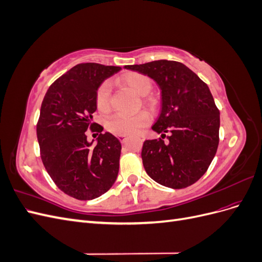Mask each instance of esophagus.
Here are the masks:
<instances>
[{
    "instance_id": "esophagus-1",
    "label": "esophagus",
    "mask_w": 262,
    "mask_h": 262,
    "mask_svg": "<svg viewBox=\"0 0 262 262\" xmlns=\"http://www.w3.org/2000/svg\"><path fill=\"white\" fill-rule=\"evenodd\" d=\"M118 137H119V139H120L122 143H124L125 140H126V137H128V136H125V134H120V136H118Z\"/></svg>"
}]
</instances>
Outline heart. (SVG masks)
Masks as SVG:
<instances>
[{"label": "heart", "mask_w": 262, "mask_h": 262, "mask_svg": "<svg viewBox=\"0 0 262 262\" xmlns=\"http://www.w3.org/2000/svg\"><path fill=\"white\" fill-rule=\"evenodd\" d=\"M121 81L139 96H145L152 90V83L149 78L140 73L132 72L125 74ZM110 97H112V84L106 81L99 85L96 91V96H95L96 107L99 112L107 113L110 109ZM148 122L149 116L145 112H140L133 115L116 114L108 119L106 126L110 132L117 134V136H120V134L129 136V134L139 133L142 128L148 124Z\"/></svg>", "instance_id": "obj_1"}]
</instances>
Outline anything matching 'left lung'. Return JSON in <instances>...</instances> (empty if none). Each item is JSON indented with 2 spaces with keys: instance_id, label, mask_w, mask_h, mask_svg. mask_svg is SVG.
I'll return each instance as SVG.
<instances>
[{
  "instance_id": "left-lung-1",
  "label": "left lung",
  "mask_w": 262,
  "mask_h": 262,
  "mask_svg": "<svg viewBox=\"0 0 262 262\" xmlns=\"http://www.w3.org/2000/svg\"><path fill=\"white\" fill-rule=\"evenodd\" d=\"M156 82L162 94L161 114L152 129L169 132L170 142L146 140L142 161L158 184L181 189L194 184L208 170L219 146L220 112L208 85L176 61L158 60L125 66Z\"/></svg>"
}]
</instances>
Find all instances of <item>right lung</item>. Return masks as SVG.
I'll return each instance as SVG.
<instances>
[{
    "label": "right lung",
    "mask_w": 262,
    "mask_h": 262,
    "mask_svg": "<svg viewBox=\"0 0 262 262\" xmlns=\"http://www.w3.org/2000/svg\"><path fill=\"white\" fill-rule=\"evenodd\" d=\"M120 67L80 63L47 91L37 124V139L46 170L63 192L92 200L107 192L118 176L121 143L112 133H100L96 143L86 131H102L92 123L96 91Z\"/></svg>",
    "instance_id": "right-lung-1"
}]
</instances>
